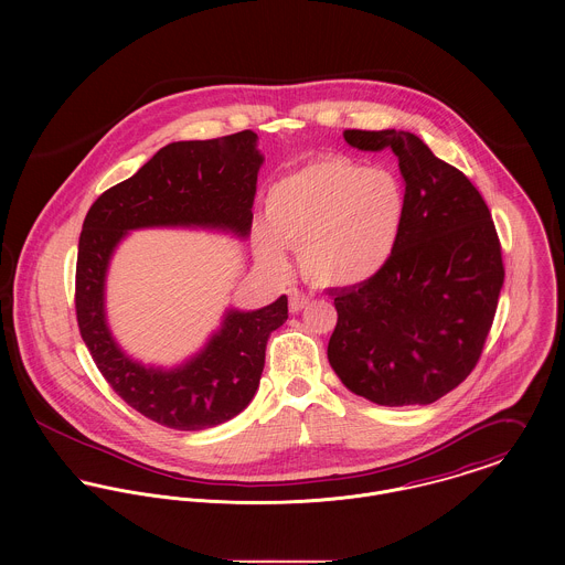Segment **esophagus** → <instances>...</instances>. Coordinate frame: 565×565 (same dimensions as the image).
<instances>
[{
	"label": "esophagus",
	"mask_w": 565,
	"mask_h": 565,
	"mask_svg": "<svg viewBox=\"0 0 565 565\" xmlns=\"http://www.w3.org/2000/svg\"><path fill=\"white\" fill-rule=\"evenodd\" d=\"M309 296L305 294V291H300V289H291L289 291V311L291 313H300L307 305H309Z\"/></svg>",
	"instance_id": "1"
}]
</instances>
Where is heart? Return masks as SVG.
Segmentation results:
<instances>
[{
  "mask_svg": "<svg viewBox=\"0 0 565 565\" xmlns=\"http://www.w3.org/2000/svg\"><path fill=\"white\" fill-rule=\"evenodd\" d=\"M406 215L403 182L385 169L323 157L278 178L267 191V224L256 252L274 269L300 247L305 274L330 287L372 280L392 260Z\"/></svg>",
  "mask_w": 565,
  "mask_h": 565,
  "instance_id": "heart-1",
  "label": "heart"
}]
</instances>
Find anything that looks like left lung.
Instances as JSON below:
<instances>
[{
  "mask_svg": "<svg viewBox=\"0 0 565 565\" xmlns=\"http://www.w3.org/2000/svg\"><path fill=\"white\" fill-rule=\"evenodd\" d=\"M361 152L392 150L406 215L392 260L372 280L332 291L328 361L356 396L430 404L477 367L504 282L502 247L479 189L404 130H345Z\"/></svg>",
  "mask_w": 565,
  "mask_h": 565,
  "instance_id": "8db88e82",
  "label": "left lung"
}]
</instances>
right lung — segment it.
<instances>
[{
    "label": "right lung",
    "instance_id": "obj_1",
    "mask_svg": "<svg viewBox=\"0 0 565 565\" xmlns=\"http://www.w3.org/2000/svg\"><path fill=\"white\" fill-rule=\"evenodd\" d=\"M260 162L252 130L169 143L132 178L104 191L84 217L76 263L82 341L113 392L167 428L202 430L242 413L258 390L267 339L287 320V298L249 313L231 311L182 367H143L117 348L104 320L110 254L128 231L150 226L224 228L245 237Z\"/></svg>",
    "mask_w": 565,
    "mask_h": 565
}]
</instances>
